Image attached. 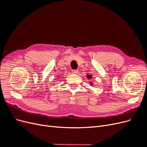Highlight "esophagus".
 <instances>
[{
	"mask_svg": "<svg viewBox=\"0 0 147 147\" xmlns=\"http://www.w3.org/2000/svg\"><path fill=\"white\" fill-rule=\"evenodd\" d=\"M72 72L74 74H77L78 73V70H73L72 71Z\"/></svg>",
	"mask_w": 147,
	"mask_h": 147,
	"instance_id": "1",
	"label": "esophagus"
}]
</instances>
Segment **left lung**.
Listing matches in <instances>:
<instances>
[{
	"instance_id": "8db88e82",
	"label": "left lung",
	"mask_w": 147,
	"mask_h": 147,
	"mask_svg": "<svg viewBox=\"0 0 147 147\" xmlns=\"http://www.w3.org/2000/svg\"><path fill=\"white\" fill-rule=\"evenodd\" d=\"M86 77H87L88 78L91 79V78H92V75H88H88H86ZM90 84H91V86H92V85H93V83H92V82H90Z\"/></svg>"
}]
</instances>
